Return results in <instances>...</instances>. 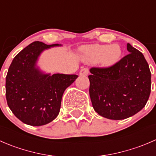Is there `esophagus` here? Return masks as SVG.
Segmentation results:
<instances>
[{
    "instance_id": "1",
    "label": "esophagus",
    "mask_w": 156,
    "mask_h": 156,
    "mask_svg": "<svg viewBox=\"0 0 156 156\" xmlns=\"http://www.w3.org/2000/svg\"><path fill=\"white\" fill-rule=\"evenodd\" d=\"M88 73H89V69L87 68H83L81 69V71H80L79 74L80 75H81V76H87L88 75Z\"/></svg>"
}]
</instances>
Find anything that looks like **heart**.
Returning a JSON list of instances; mask_svg holds the SVG:
<instances>
[{
	"label": "heart",
	"mask_w": 156,
	"mask_h": 156,
	"mask_svg": "<svg viewBox=\"0 0 156 156\" xmlns=\"http://www.w3.org/2000/svg\"><path fill=\"white\" fill-rule=\"evenodd\" d=\"M84 53L88 59L91 61H100L103 67H111L115 65L122 55V50L117 44H94L84 49Z\"/></svg>",
	"instance_id": "heart-1"
}]
</instances>
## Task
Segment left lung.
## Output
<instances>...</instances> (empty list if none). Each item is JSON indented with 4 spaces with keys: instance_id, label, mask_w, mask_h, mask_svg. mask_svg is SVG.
<instances>
[{
    "instance_id": "8db88e82",
    "label": "left lung",
    "mask_w": 156,
    "mask_h": 156,
    "mask_svg": "<svg viewBox=\"0 0 156 156\" xmlns=\"http://www.w3.org/2000/svg\"><path fill=\"white\" fill-rule=\"evenodd\" d=\"M128 54L108 68H91L90 97L96 112L112 120L133 116L146 106L151 72L141 52L127 44Z\"/></svg>"
}]
</instances>
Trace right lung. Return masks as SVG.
<instances>
[{
  "instance_id": "right-lung-1",
  "label": "right lung",
  "mask_w": 156,
  "mask_h": 156,
  "mask_svg": "<svg viewBox=\"0 0 156 156\" xmlns=\"http://www.w3.org/2000/svg\"><path fill=\"white\" fill-rule=\"evenodd\" d=\"M62 44L34 41L14 57L6 77L7 105L17 119L26 125L41 126L59 113L62 95L77 75L45 73L37 66L44 50Z\"/></svg>"
}]
</instances>
